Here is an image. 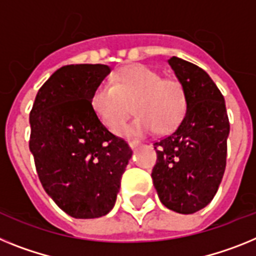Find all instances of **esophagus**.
<instances>
[{"mask_svg": "<svg viewBox=\"0 0 256 256\" xmlns=\"http://www.w3.org/2000/svg\"><path fill=\"white\" fill-rule=\"evenodd\" d=\"M128 144H130V146L132 148V150H135V148L140 146L142 143H140V140H138V139H132V140L128 142Z\"/></svg>", "mask_w": 256, "mask_h": 256, "instance_id": "obj_1", "label": "esophagus"}]
</instances>
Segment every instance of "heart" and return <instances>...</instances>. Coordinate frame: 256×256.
<instances>
[{"mask_svg": "<svg viewBox=\"0 0 256 256\" xmlns=\"http://www.w3.org/2000/svg\"><path fill=\"white\" fill-rule=\"evenodd\" d=\"M134 103L138 116L122 127ZM91 106L103 125L126 136L174 130L183 121L188 96L182 81L162 77L160 72L144 64L126 66L113 76L112 84L103 82L91 96Z\"/></svg>", "mask_w": 256, "mask_h": 256, "instance_id": "heart-1", "label": "heart"}]
</instances>
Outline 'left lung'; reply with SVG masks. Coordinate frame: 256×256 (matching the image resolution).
I'll list each match as a JSON object with an SVG mask.
<instances>
[{"mask_svg": "<svg viewBox=\"0 0 256 256\" xmlns=\"http://www.w3.org/2000/svg\"><path fill=\"white\" fill-rule=\"evenodd\" d=\"M168 62L186 88L188 106L179 126L153 143L152 180L166 208L193 214L210 204L220 186L230 120L224 96L205 70L176 56Z\"/></svg>", "mask_w": 256, "mask_h": 256, "instance_id": "obj_1", "label": "left lung"}]
</instances>
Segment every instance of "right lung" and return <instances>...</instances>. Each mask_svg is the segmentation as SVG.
<instances>
[{
	"label": "right lung",
	"instance_id": "1",
	"mask_svg": "<svg viewBox=\"0 0 256 256\" xmlns=\"http://www.w3.org/2000/svg\"><path fill=\"white\" fill-rule=\"evenodd\" d=\"M110 72L104 64L62 66L41 86L30 113V150L40 182L76 219L112 210L132 154L91 106L92 92Z\"/></svg>",
	"mask_w": 256,
	"mask_h": 256
}]
</instances>
